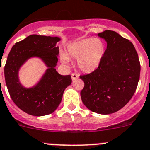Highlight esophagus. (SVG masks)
Returning a JSON list of instances; mask_svg holds the SVG:
<instances>
[{"mask_svg": "<svg viewBox=\"0 0 150 150\" xmlns=\"http://www.w3.org/2000/svg\"><path fill=\"white\" fill-rule=\"evenodd\" d=\"M71 76H72V81H74V80L77 79V78H78V75H77V74H75V73H72V75H71Z\"/></svg>", "mask_w": 150, "mask_h": 150, "instance_id": "1", "label": "esophagus"}]
</instances>
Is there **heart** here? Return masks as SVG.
Listing matches in <instances>:
<instances>
[{
  "label": "heart",
  "mask_w": 150,
  "mask_h": 150,
  "mask_svg": "<svg viewBox=\"0 0 150 150\" xmlns=\"http://www.w3.org/2000/svg\"><path fill=\"white\" fill-rule=\"evenodd\" d=\"M105 44L101 39L87 38L69 45L66 55L61 56L62 62L68 64L69 58L78 59V67L82 72H94L101 63L105 53Z\"/></svg>",
  "instance_id": "1"
}]
</instances>
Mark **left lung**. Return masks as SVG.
<instances>
[{
    "instance_id": "1",
    "label": "left lung",
    "mask_w": 150,
    "mask_h": 150,
    "mask_svg": "<svg viewBox=\"0 0 150 150\" xmlns=\"http://www.w3.org/2000/svg\"><path fill=\"white\" fill-rule=\"evenodd\" d=\"M97 35L105 40L107 48L97 69L80 75L84 82L81 100L91 111L110 114L122 108L134 94L140 62L133 43L117 32L106 30Z\"/></svg>"
}]
</instances>
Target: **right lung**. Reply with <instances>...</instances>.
Returning <instances> with one entry per match:
<instances>
[{
  "label": "right lung",
  "mask_w": 150,
  "mask_h": 150,
  "mask_svg": "<svg viewBox=\"0 0 150 150\" xmlns=\"http://www.w3.org/2000/svg\"><path fill=\"white\" fill-rule=\"evenodd\" d=\"M57 36L33 34L15 43L8 53L4 67L6 84L16 105L30 115L41 117L52 114L62 102L65 88L72 83L70 75L56 72L59 47ZM32 57L41 58L48 69L38 83L25 88L19 82L18 72L21 66Z\"/></svg>",
  "instance_id": "add662e5"
}]
</instances>
